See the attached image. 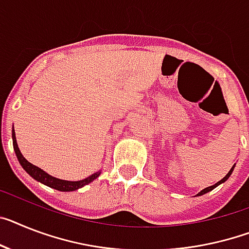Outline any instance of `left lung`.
<instances>
[{
	"label": "left lung",
	"mask_w": 249,
	"mask_h": 249,
	"mask_svg": "<svg viewBox=\"0 0 249 249\" xmlns=\"http://www.w3.org/2000/svg\"><path fill=\"white\" fill-rule=\"evenodd\" d=\"M233 170H234V166L231 167V171H229V172L227 173V176H225L224 178H221L220 181H219V182H216V183H215V185H213V186H209V187H206V189L201 190V191H200L199 194H197V196H200V195H204V194H206V192H209V191H212V190H214L215 187H216V186H219V185H220V183L225 182V181H227V179L229 178V176H231V172H233Z\"/></svg>",
	"instance_id": "left-lung-1"
}]
</instances>
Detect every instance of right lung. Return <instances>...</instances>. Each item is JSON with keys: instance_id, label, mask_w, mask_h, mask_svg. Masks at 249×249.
Returning a JSON list of instances; mask_svg holds the SVG:
<instances>
[{"instance_id": "add662e5", "label": "right lung", "mask_w": 249, "mask_h": 249, "mask_svg": "<svg viewBox=\"0 0 249 249\" xmlns=\"http://www.w3.org/2000/svg\"><path fill=\"white\" fill-rule=\"evenodd\" d=\"M12 144H14L15 153H16V157H18V162H20V164L22 166V168H24L33 178H35L36 181H39V182L44 183V185L49 186L52 189L58 190V191H74V190L81 189V187H83V186L87 185V183L92 182L93 179L97 178V177L100 176V173H101L99 171V172L93 173V175H91V176H89L85 179H81V181H66V179L55 178V177L48 175L47 172H44L41 168L34 166V164H31L30 162H28V160H25L24 156H22L21 152H20V149H18V142H16L14 129H12Z\"/></svg>"}]
</instances>
